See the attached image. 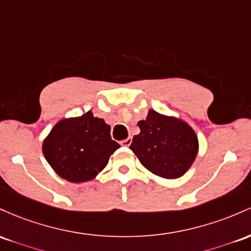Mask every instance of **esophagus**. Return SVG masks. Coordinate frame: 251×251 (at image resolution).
Returning a JSON list of instances; mask_svg holds the SVG:
<instances>
[{
    "instance_id": "obj_1",
    "label": "esophagus",
    "mask_w": 251,
    "mask_h": 251,
    "mask_svg": "<svg viewBox=\"0 0 251 251\" xmlns=\"http://www.w3.org/2000/svg\"><path fill=\"white\" fill-rule=\"evenodd\" d=\"M131 141H133V139H131V137H128V139L123 140L122 142H121V145H122V146H126V147H129V146L131 145Z\"/></svg>"
}]
</instances>
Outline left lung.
<instances>
[{
	"label": "left lung",
	"mask_w": 251,
	"mask_h": 251,
	"mask_svg": "<svg viewBox=\"0 0 251 251\" xmlns=\"http://www.w3.org/2000/svg\"><path fill=\"white\" fill-rule=\"evenodd\" d=\"M137 126L140 134L129 148L143 167L165 179H178L190 170L198 155L199 141L186 121L151 109Z\"/></svg>",
	"instance_id": "8db88e82"
}]
</instances>
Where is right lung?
<instances>
[{
	"label": "right lung",
	"mask_w": 251,
	"mask_h": 251,
	"mask_svg": "<svg viewBox=\"0 0 251 251\" xmlns=\"http://www.w3.org/2000/svg\"><path fill=\"white\" fill-rule=\"evenodd\" d=\"M121 146L110 136V126L92 111L63 118L42 142V153L52 170L71 182L94 180Z\"/></svg>",
	"instance_id": "right-lung-1"
}]
</instances>
